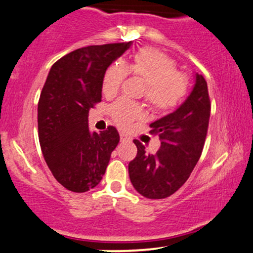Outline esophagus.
I'll return each instance as SVG.
<instances>
[{
    "mask_svg": "<svg viewBox=\"0 0 253 253\" xmlns=\"http://www.w3.org/2000/svg\"><path fill=\"white\" fill-rule=\"evenodd\" d=\"M120 140L121 141H126V140H131V139H129L128 135H126L125 133H120Z\"/></svg>",
    "mask_w": 253,
    "mask_h": 253,
    "instance_id": "1",
    "label": "esophagus"
}]
</instances>
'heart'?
<instances>
[{"instance_id":"obj_1","label":"heart","mask_w":253,"mask_h":253,"mask_svg":"<svg viewBox=\"0 0 253 253\" xmlns=\"http://www.w3.org/2000/svg\"><path fill=\"white\" fill-rule=\"evenodd\" d=\"M128 73L146 83L145 101L155 112L167 113L174 109L187 93L188 80L185 74L177 72L175 61L157 49L143 48L135 52L128 65L114 62L107 68L102 82L104 95H116ZM110 114L119 126L127 127L143 118L144 110L135 102L121 98L110 107Z\"/></svg>"}]
</instances>
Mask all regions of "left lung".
Masks as SVG:
<instances>
[{"mask_svg":"<svg viewBox=\"0 0 253 253\" xmlns=\"http://www.w3.org/2000/svg\"><path fill=\"white\" fill-rule=\"evenodd\" d=\"M210 109L207 82L196 73V83L184 103L150 125V132L161 140L156 154H145V146L133 140L138 152L129 162L128 174L137 192L150 199L167 198L187 181L203 151Z\"/></svg>","mask_w":253,"mask_h":253,"instance_id":"obj_1","label":"left lung"}]
</instances>
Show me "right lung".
Returning <instances> with one entry per match:
<instances>
[{
	"label": "right lung",
	"mask_w": 253,
	"mask_h": 253,
	"mask_svg": "<svg viewBox=\"0 0 253 253\" xmlns=\"http://www.w3.org/2000/svg\"><path fill=\"white\" fill-rule=\"evenodd\" d=\"M132 42L74 50L52 65L38 102V137L55 179L72 192L96 187L120 141L115 127L88 131V110L102 101L107 68Z\"/></svg>",
	"instance_id": "obj_1"
}]
</instances>
